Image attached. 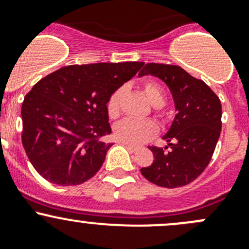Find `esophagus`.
Instances as JSON below:
<instances>
[{
  "label": "esophagus",
  "mask_w": 249,
  "mask_h": 249,
  "mask_svg": "<svg viewBox=\"0 0 249 249\" xmlns=\"http://www.w3.org/2000/svg\"><path fill=\"white\" fill-rule=\"evenodd\" d=\"M124 146L127 147V149L129 150V151H132V152L137 151V149H138V146H134V145H130V144H125V142H124Z\"/></svg>",
  "instance_id": "esophagus-1"
}]
</instances>
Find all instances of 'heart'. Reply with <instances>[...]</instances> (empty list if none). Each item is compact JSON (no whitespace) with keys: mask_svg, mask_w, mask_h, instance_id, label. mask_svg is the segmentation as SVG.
Instances as JSON below:
<instances>
[{"mask_svg":"<svg viewBox=\"0 0 249 249\" xmlns=\"http://www.w3.org/2000/svg\"><path fill=\"white\" fill-rule=\"evenodd\" d=\"M144 92L149 102L154 107H162L164 104V92L161 86L154 81H147L142 85ZM124 88H119L115 92L111 93L107 103V116L112 120H116L121 112V98L124 95ZM159 128L154 121H137V120H124L120 122L115 127V137L120 142H125V144L137 145L151 139L157 133Z\"/></svg>","mask_w":249,"mask_h":249,"instance_id":"1","label":"heart"}]
</instances>
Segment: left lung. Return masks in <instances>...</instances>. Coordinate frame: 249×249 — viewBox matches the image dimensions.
<instances>
[{
  "mask_svg": "<svg viewBox=\"0 0 249 249\" xmlns=\"http://www.w3.org/2000/svg\"><path fill=\"white\" fill-rule=\"evenodd\" d=\"M139 75L161 78L171 89L178 111L163 137L168 146H149L154 162L140 172L162 188L188 185L205 171L213 156L221 130L220 100L202 80L179 65L147 63Z\"/></svg>",
  "mask_w": 249,
  "mask_h": 249,
  "instance_id": "8db88e82",
  "label": "left lung"
}]
</instances>
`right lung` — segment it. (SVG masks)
Returning a JSON list of instances; mask_svg holds the SVG:
<instances>
[{
  "label": "right lung",
  "instance_id": "obj_1",
  "mask_svg": "<svg viewBox=\"0 0 249 249\" xmlns=\"http://www.w3.org/2000/svg\"><path fill=\"white\" fill-rule=\"evenodd\" d=\"M142 61L63 66L38 81L21 105V142L38 174L61 186L97 174L111 146L107 103Z\"/></svg>",
  "mask_w": 249,
  "mask_h": 249
}]
</instances>
